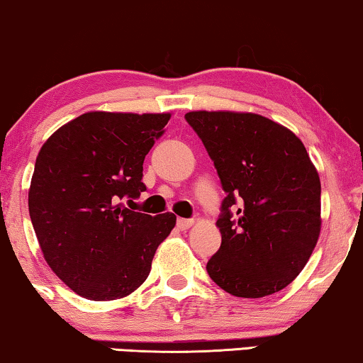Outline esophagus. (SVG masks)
<instances>
[{
	"label": "esophagus",
	"mask_w": 363,
	"mask_h": 363,
	"mask_svg": "<svg viewBox=\"0 0 363 363\" xmlns=\"http://www.w3.org/2000/svg\"><path fill=\"white\" fill-rule=\"evenodd\" d=\"M176 223H177V228H179V230H187V228L194 223V220L192 218H177Z\"/></svg>",
	"instance_id": "1"
}]
</instances>
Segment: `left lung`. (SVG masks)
Here are the masks:
<instances>
[{
	"label": "left lung",
	"instance_id": "obj_1",
	"mask_svg": "<svg viewBox=\"0 0 363 363\" xmlns=\"http://www.w3.org/2000/svg\"><path fill=\"white\" fill-rule=\"evenodd\" d=\"M186 120L227 194L208 277L238 298L278 293L303 272L320 233V181L308 151L257 113L189 111Z\"/></svg>",
	"mask_w": 363,
	"mask_h": 363
}]
</instances>
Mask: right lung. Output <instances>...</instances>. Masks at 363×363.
I'll use <instances>...</instances> for the list:
<instances>
[{"label": "right lung", "mask_w": 363, "mask_h": 363, "mask_svg": "<svg viewBox=\"0 0 363 363\" xmlns=\"http://www.w3.org/2000/svg\"><path fill=\"white\" fill-rule=\"evenodd\" d=\"M171 113L89 111L44 143L29 189V216L50 269L90 301L131 294L176 225L171 212H135L120 201L146 191L143 162Z\"/></svg>", "instance_id": "add662e5"}]
</instances>
